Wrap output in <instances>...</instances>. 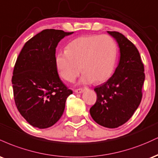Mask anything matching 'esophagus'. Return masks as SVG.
<instances>
[{
    "label": "esophagus",
    "instance_id": "34e87169",
    "mask_svg": "<svg viewBox=\"0 0 158 158\" xmlns=\"http://www.w3.org/2000/svg\"><path fill=\"white\" fill-rule=\"evenodd\" d=\"M74 91H75V93L77 94H81L84 91V89H83V88H78V89H76Z\"/></svg>",
    "mask_w": 158,
    "mask_h": 158
}]
</instances>
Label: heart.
Wrapping results in <instances>:
<instances>
[{
	"label": "heart",
	"mask_w": 158,
	"mask_h": 158,
	"mask_svg": "<svg viewBox=\"0 0 158 158\" xmlns=\"http://www.w3.org/2000/svg\"><path fill=\"white\" fill-rule=\"evenodd\" d=\"M117 53V44L111 36H80L69 43L66 51L56 55V69L59 76L70 82L75 80L82 69L80 83H102L113 74Z\"/></svg>",
	"instance_id": "b5f03b06"
}]
</instances>
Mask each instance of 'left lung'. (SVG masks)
<instances>
[{
    "label": "left lung",
    "instance_id": "1",
    "mask_svg": "<svg viewBox=\"0 0 158 158\" xmlns=\"http://www.w3.org/2000/svg\"><path fill=\"white\" fill-rule=\"evenodd\" d=\"M108 33L119 45V64L108 81L94 88L97 99L90 114L99 125L114 128L126 123L138 108L145 73L144 65L135 44L118 32Z\"/></svg>",
    "mask_w": 158,
    "mask_h": 158
}]
</instances>
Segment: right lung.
Listing matches in <instances>:
<instances>
[{"label":"right lung","instance_id":"add662e5","mask_svg":"<svg viewBox=\"0 0 158 158\" xmlns=\"http://www.w3.org/2000/svg\"><path fill=\"white\" fill-rule=\"evenodd\" d=\"M73 32L47 29L25 43L12 78L15 102L31 126L47 128L61 118L71 90L61 81L56 66V48Z\"/></svg>","mask_w":158,"mask_h":158}]
</instances>
